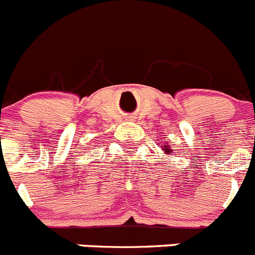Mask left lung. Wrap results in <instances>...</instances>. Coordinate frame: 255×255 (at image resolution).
<instances>
[{
  "instance_id": "8db88e82",
  "label": "left lung",
  "mask_w": 255,
  "mask_h": 255,
  "mask_svg": "<svg viewBox=\"0 0 255 255\" xmlns=\"http://www.w3.org/2000/svg\"><path fill=\"white\" fill-rule=\"evenodd\" d=\"M165 150H169V149H165Z\"/></svg>"
}]
</instances>
